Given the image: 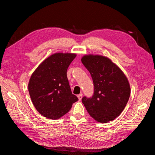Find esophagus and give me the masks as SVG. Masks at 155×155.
<instances>
[{"mask_svg": "<svg viewBox=\"0 0 155 155\" xmlns=\"http://www.w3.org/2000/svg\"><path fill=\"white\" fill-rule=\"evenodd\" d=\"M78 97L79 100V101H81V99H82V97H83V94H80L78 95Z\"/></svg>", "mask_w": 155, "mask_h": 155, "instance_id": "34e87169", "label": "esophagus"}]
</instances>
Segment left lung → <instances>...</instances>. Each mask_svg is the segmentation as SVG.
I'll return each instance as SVG.
<instances>
[{"label":"left lung","mask_w":155,"mask_h":155,"mask_svg":"<svg viewBox=\"0 0 155 155\" xmlns=\"http://www.w3.org/2000/svg\"><path fill=\"white\" fill-rule=\"evenodd\" d=\"M81 61L94 86L91 98H82L90 116L100 123L114 120L124 110L130 94L128 79L118 66L105 56L88 54Z\"/></svg>","instance_id":"obj_1"}]
</instances>
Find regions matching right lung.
<instances>
[{
  "label": "right lung",
  "instance_id": "add662e5",
  "mask_svg": "<svg viewBox=\"0 0 155 155\" xmlns=\"http://www.w3.org/2000/svg\"><path fill=\"white\" fill-rule=\"evenodd\" d=\"M74 53H55L45 59L31 74L28 91L37 110L48 119L58 120L66 114L78 100L72 94L67 76Z\"/></svg>",
  "mask_w": 155,
  "mask_h": 155
}]
</instances>
